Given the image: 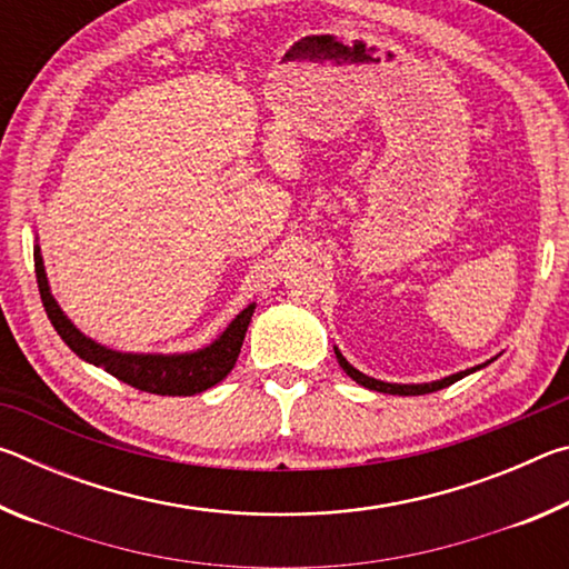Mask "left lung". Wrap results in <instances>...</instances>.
I'll return each instance as SVG.
<instances>
[{
  "label": "left lung",
  "mask_w": 569,
  "mask_h": 569,
  "mask_svg": "<svg viewBox=\"0 0 569 569\" xmlns=\"http://www.w3.org/2000/svg\"><path fill=\"white\" fill-rule=\"evenodd\" d=\"M333 351H336V359H339L341 369H343L346 373H349V377H351L356 383H361V387H366V389L381 391V393H397V397H419V393L439 391V389L449 387V383H455V381H459V379L469 377V373L485 369V366L489 363V361H487V363H479V366H475V369L451 373V377H445V379H439V381H429V383H389V381H379V379L366 377V373H361L359 369H353V366L343 359V353H341L339 349H336V346H333ZM495 359H497V356H495ZM495 359H492V361H495Z\"/></svg>",
  "instance_id": "1"
}]
</instances>
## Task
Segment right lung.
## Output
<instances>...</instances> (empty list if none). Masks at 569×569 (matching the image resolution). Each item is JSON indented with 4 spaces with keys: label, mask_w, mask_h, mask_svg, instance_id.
Here are the masks:
<instances>
[{
    "label": "right lung",
    "mask_w": 569,
    "mask_h": 569,
    "mask_svg": "<svg viewBox=\"0 0 569 569\" xmlns=\"http://www.w3.org/2000/svg\"><path fill=\"white\" fill-rule=\"evenodd\" d=\"M34 273L37 286H40V296L47 311V319L52 321L54 331L60 339L70 346V349L80 356L82 361L100 366L114 379H120L130 387L160 393V397H192L218 381H223L238 361L240 346H243L250 316L256 311V303H248L233 321L226 326V331L218 336L213 343L203 346L198 351L186 353H130V351H114L92 341L84 336L77 326L67 319L60 303L54 301L50 291V281H47L44 261L40 246H34Z\"/></svg>",
    "instance_id": "add662e5"
}]
</instances>
